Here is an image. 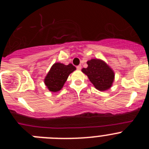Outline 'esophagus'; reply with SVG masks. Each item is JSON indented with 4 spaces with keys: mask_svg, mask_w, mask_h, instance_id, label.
Instances as JSON below:
<instances>
[{
    "mask_svg": "<svg viewBox=\"0 0 149 149\" xmlns=\"http://www.w3.org/2000/svg\"><path fill=\"white\" fill-rule=\"evenodd\" d=\"M77 70H81V65H77Z\"/></svg>",
    "mask_w": 149,
    "mask_h": 149,
    "instance_id": "34e87169",
    "label": "esophagus"
}]
</instances>
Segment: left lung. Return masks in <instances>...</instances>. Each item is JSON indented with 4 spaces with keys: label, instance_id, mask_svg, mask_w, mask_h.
Listing matches in <instances>:
<instances>
[{
    "label": "left lung",
    "instance_id": "left-lung-1",
    "mask_svg": "<svg viewBox=\"0 0 149 149\" xmlns=\"http://www.w3.org/2000/svg\"><path fill=\"white\" fill-rule=\"evenodd\" d=\"M87 68H83L82 72L95 87L100 91L110 89L114 81V72L104 61L99 59H92L87 61Z\"/></svg>",
    "mask_w": 149,
    "mask_h": 149
}]
</instances>
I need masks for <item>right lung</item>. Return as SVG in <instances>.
I'll return each mask as SVG.
<instances>
[{"label":"right lung","instance_id":"obj_1","mask_svg":"<svg viewBox=\"0 0 149 149\" xmlns=\"http://www.w3.org/2000/svg\"><path fill=\"white\" fill-rule=\"evenodd\" d=\"M76 70L72 64L64 65L63 63H54L47 74L44 80L45 84L51 92H58L63 88L68 75Z\"/></svg>","mask_w":149,"mask_h":149}]
</instances>
